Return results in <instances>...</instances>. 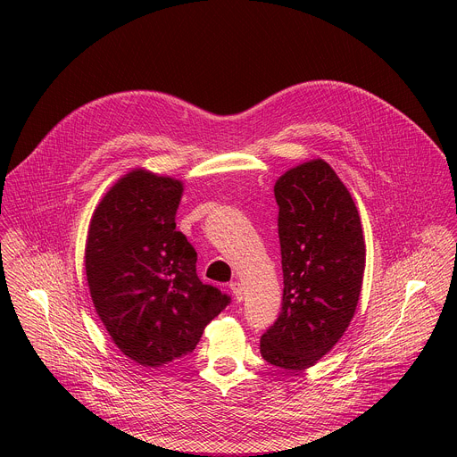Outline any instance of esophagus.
Returning <instances> with one entry per match:
<instances>
[{
    "label": "esophagus",
    "instance_id": "1",
    "mask_svg": "<svg viewBox=\"0 0 457 457\" xmlns=\"http://www.w3.org/2000/svg\"><path fill=\"white\" fill-rule=\"evenodd\" d=\"M229 289H231V293H233L235 300H237V302H242V298H244L242 284H240V282H231V284H229Z\"/></svg>",
    "mask_w": 457,
    "mask_h": 457
}]
</instances>
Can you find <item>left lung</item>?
<instances>
[{"instance_id": "left-lung-1", "label": "left lung", "mask_w": 457, "mask_h": 457, "mask_svg": "<svg viewBox=\"0 0 457 457\" xmlns=\"http://www.w3.org/2000/svg\"><path fill=\"white\" fill-rule=\"evenodd\" d=\"M282 253V311L260 337L275 367L302 370L328 354L354 316L365 270L358 210L321 159L286 171L275 184Z\"/></svg>"}]
</instances>
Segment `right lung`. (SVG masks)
<instances>
[{"mask_svg": "<svg viewBox=\"0 0 457 457\" xmlns=\"http://www.w3.org/2000/svg\"><path fill=\"white\" fill-rule=\"evenodd\" d=\"M182 184L136 170L94 212L85 268L113 344L145 367L197 347L231 296L197 277V251L175 229Z\"/></svg>", "mask_w": 457, "mask_h": 457, "instance_id": "add662e5", "label": "right lung"}]
</instances>
